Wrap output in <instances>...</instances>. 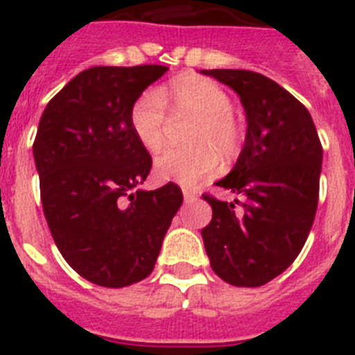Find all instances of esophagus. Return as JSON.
Masks as SVG:
<instances>
[{"label": "esophagus", "instance_id": "1", "mask_svg": "<svg viewBox=\"0 0 355 355\" xmlns=\"http://www.w3.org/2000/svg\"><path fill=\"white\" fill-rule=\"evenodd\" d=\"M183 197H184V202H195V200L199 199V193L191 188H184L183 190Z\"/></svg>", "mask_w": 355, "mask_h": 355}]
</instances>
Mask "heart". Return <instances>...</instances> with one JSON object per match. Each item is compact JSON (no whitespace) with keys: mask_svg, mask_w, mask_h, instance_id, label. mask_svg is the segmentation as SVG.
Masks as SVG:
<instances>
[{"mask_svg":"<svg viewBox=\"0 0 355 355\" xmlns=\"http://www.w3.org/2000/svg\"><path fill=\"white\" fill-rule=\"evenodd\" d=\"M193 121L187 142L191 148L168 149L155 162L162 181L193 187L220 168V160L234 162L241 155L245 130L232 114V98L213 80L195 73H183L168 83L162 95L142 91L130 107V126L139 144L155 153L167 139L168 114Z\"/></svg>","mask_w":355,"mask_h":355,"instance_id":"obj_1","label":"heart"}]
</instances>
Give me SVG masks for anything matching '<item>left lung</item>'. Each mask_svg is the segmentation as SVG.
Masks as SVG:
<instances>
[{
	"mask_svg": "<svg viewBox=\"0 0 355 355\" xmlns=\"http://www.w3.org/2000/svg\"><path fill=\"white\" fill-rule=\"evenodd\" d=\"M236 91L246 110V142L218 187L245 195L241 210L204 193L213 209L202 229L211 268L234 287H260L303 250L318 204L322 144L306 107L250 70H202Z\"/></svg>",
	"mask_w": 355,
	"mask_h": 355,
	"instance_id": "8db88e82",
	"label": "left lung"
}]
</instances>
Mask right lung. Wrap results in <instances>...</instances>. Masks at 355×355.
<instances>
[{
	"instance_id": "obj_1",
	"label": "right lung",
	"mask_w": 355,
	"mask_h": 355,
	"mask_svg": "<svg viewBox=\"0 0 355 355\" xmlns=\"http://www.w3.org/2000/svg\"><path fill=\"white\" fill-rule=\"evenodd\" d=\"M167 71L162 64L93 67L45 107L33 142L45 220L73 271L100 287L148 278L183 204L167 183L137 190L153 160L130 126V107Z\"/></svg>"
}]
</instances>
